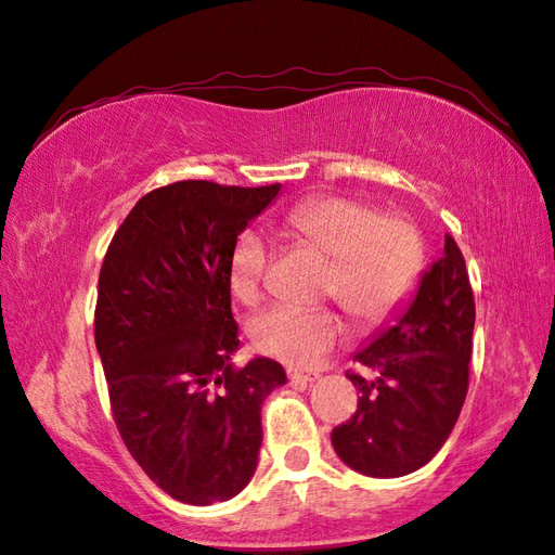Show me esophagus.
<instances>
[{
  "label": "esophagus",
  "instance_id": "obj_1",
  "mask_svg": "<svg viewBox=\"0 0 555 555\" xmlns=\"http://www.w3.org/2000/svg\"><path fill=\"white\" fill-rule=\"evenodd\" d=\"M286 372H288L291 384H310L314 379H320V372H317V370H293V367H288Z\"/></svg>",
  "mask_w": 555,
  "mask_h": 555
}]
</instances>
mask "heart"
<instances>
[{
	"label": "heart",
	"mask_w": 555,
	"mask_h": 555,
	"mask_svg": "<svg viewBox=\"0 0 555 555\" xmlns=\"http://www.w3.org/2000/svg\"><path fill=\"white\" fill-rule=\"evenodd\" d=\"M298 241L332 257L326 296L336 298L360 324H382L412 296L424 269V238L405 215H379L362 199L320 195L286 215ZM269 250L262 235L247 231L231 255L233 296L253 305L262 298ZM253 344L269 358L296 367L320 362L340 338V320L328 308L276 305L250 326Z\"/></svg>",
	"instance_id": "1"
}]
</instances>
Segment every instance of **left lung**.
Masks as SVG:
<instances>
[{
  "label": "left lung",
  "mask_w": 555,
  "mask_h": 555,
  "mask_svg": "<svg viewBox=\"0 0 555 555\" xmlns=\"http://www.w3.org/2000/svg\"><path fill=\"white\" fill-rule=\"evenodd\" d=\"M475 296L465 257L451 233L415 300L362 348L346 376L362 393L358 410L332 431L348 467L367 477H403L439 453L469 386Z\"/></svg>",
  "instance_id": "left-lung-1"
}]
</instances>
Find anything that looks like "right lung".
<instances>
[{
    "mask_svg": "<svg viewBox=\"0 0 555 555\" xmlns=\"http://www.w3.org/2000/svg\"><path fill=\"white\" fill-rule=\"evenodd\" d=\"M279 188H155L104 255L95 346L116 429L143 473L181 503L209 505L245 489L262 446V403L286 384L274 360L231 362V255Z\"/></svg>",
    "mask_w": 555,
    "mask_h": 555,
    "instance_id": "obj_1",
    "label": "right lung"
}]
</instances>
